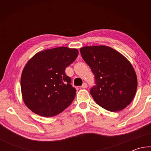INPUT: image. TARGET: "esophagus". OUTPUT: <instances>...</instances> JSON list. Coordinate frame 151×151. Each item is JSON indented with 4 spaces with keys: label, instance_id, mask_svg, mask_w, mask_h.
I'll return each mask as SVG.
<instances>
[{
    "label": "esophagus",
    "instance_id": "1",
    "mask_svg": "<svg viewBox=\"0 0 151 151\" xmlns=\"http://www.w3.org/2000/svg\"><path fill=\"white\" fill-rule=\"evenodd\" d=\"M87 86H88L87 84H86V83H83V85L81 86V88H87Z\"/></svg>",
    "mask_w": 151,
    "mask_h": 151
}]
</instances>
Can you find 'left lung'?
I'll use <instances>...</instances> for the list:
<instances>
[{"instance_id":"1","label":"left lung","mask_w":151,"mask_h":151,"mask_svg":"<svg viewBox=\"0 0 151 151\" xmlns=\"http://www.w3.org/2000/svg\"><path fill=\"white\" fill-rule=\"evenodd\" d=\"M94 75L90 93L99 106L111 112L126 108L136 94L137 78L133 67L121 53L106 46L80 49Z\"/></svg>"}]
</instances>
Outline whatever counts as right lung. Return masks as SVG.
Instances as JSON below:
<instances>
[{"mask_svg":"<svg viewBox=\"0 0 151 151\" xmlns=\"http://www.w3.org/2000/svg\"><path fill=\"white\" fill-rule=\"evenodd\" d=\"M75 48L58 47L36 54L22 73L21 91L25 104L40 116H56L72 103L75 88L65 69L78 57Z\"/></svg>","mask_w":151,"mask_h":151,"instance_id":"add662e5","label":"right lung"}]
</instances>
